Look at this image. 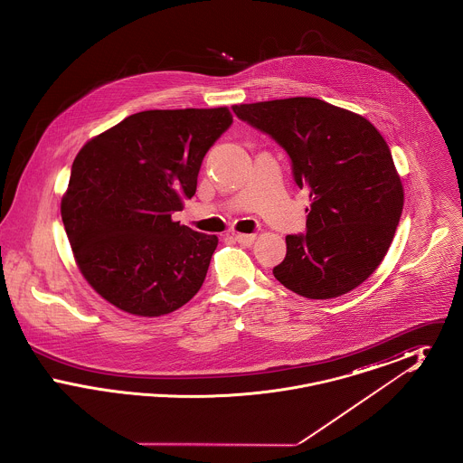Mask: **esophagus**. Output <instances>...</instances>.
Wrapping results in <instances>:
<instances>
[{"mask_svg":"<svg viewBox=\"0 0 463 463\" xmlns=\"http://www.w3.org/2000/svg\"><path fill=\"white\" fill-rule=\"evenodd\" d=\"M234 240L242 244V246H251L255 241V234H236Z\"/></svg>","mask_w":463,"mask_h":463,"instance_id":"34e87169","label":"esophagus"}]
</instances>
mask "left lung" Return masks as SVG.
<instances>
[{"mask_svg": "<svg viewBox=\"0 0 463 463\" xmlns=\"http://www.w3.org/2000/svg\"><path fill=\"white\" fill-rule=\"evenodd\" d=\"M232 110L287 151L293 178L310 199L307 232L287 236L274 278L312 300L359 287L389 251L404 203L383 137L366 118L312 97Z\"/></svg>", "mask_w": 463, "mask_h": 463, "instance_id": "1", "label": "left lung"}]
</instances>
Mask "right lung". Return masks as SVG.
Listing matches in <instances>:
<instances>
[{
    "label": "right lung",
    "instance_id": "1",
    "mask_svg": "<svg viewBox=\"0 0 463 463\" xmlns=\"http://www.w3.org/2000/svg\"><path fill=\"white\" fill-rule=\"evenodd\" d=\"M231 125L227 108L142 110L76 156L62 222L83 278L114 307L157 317L198 293L219 238L172 213L196 194L203 157Z\"/></svg>",
    "mask_w": 463,
    "mask_h": 463
}]
</instances>
